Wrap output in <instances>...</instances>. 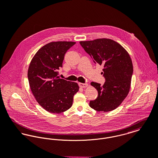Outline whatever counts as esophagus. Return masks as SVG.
<instances>
[{"label": "esophagus", "mask_w": 158, "mask_h": 158, "mask_svg": "<svg viewBox=\"0 0 158 158\" xmlns=\"http://www.w3.org/2000/svg\"><path fill=\"white\" fill-rule=\"evenodd\" d=\"M79 87L81 88H86L87 87L88 84H83V83H79Z\"/></svg>", "instance_id": "obj_1"}]
</instances>
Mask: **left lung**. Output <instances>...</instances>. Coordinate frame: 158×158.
<instances>
[{
  "instance_id": "1",
  "label": "left lung",
  "mask_w": 158,
  "mask_h": 158,
  "mask_svg": "<svg viewBox=\"0 0 158 158\" xmlns=\"http://www.w3.org/2000/svg\"><path fill=\"white\" fill-rule=\"evenodd\" d=\"M81 45L95 64L104 67L102 74L104 84L91 82L98 92V98L89 106L98 111H112L121 105L130 91L133 73V64L128 52L118 42L110 39L81 41Z\"/></svg>"
}]
</instances>
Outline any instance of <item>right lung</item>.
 <instances>
[{"mask_svg": "<svg viewBox=\"0 0 158 158\" xmlns=\"http://www.w3.org/2000/svg\"><path fill=\"white\" fill-rule=\"evenodd\" d=\"M76 42H53L42 47L32 59L28 70L30 87L42 107L48 112L60 113L73 104L79 91L77 83L58 76L65 53Z\"/></svg>", "mask_w": 158, "mask_h": 158, "instance_id": "add662e5", "label": "right lung"}]
</instances>
